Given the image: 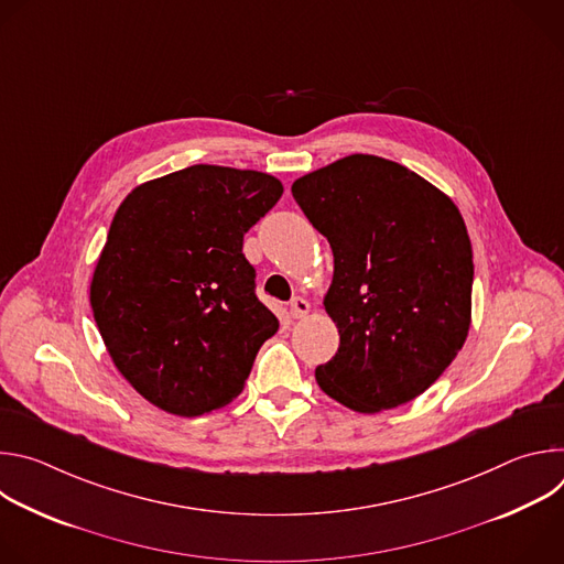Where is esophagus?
I'll use <instances>...</instances> for the list:
<instances>
[{
	"label": "esophagus",
	"mask_w": 564,
	"mask_h": 564,
	"mask_svg": "<svg viewBox=\"0 0 564 564\" xmlns=\"http://www.w3.org/2000/svg\"><path fill=\"white\" fill-rule=\"evenodd\" d=\"M290 314H292V318H303V316H307V314H310V303H307V299L294 296V299L290 301Z\"/></svg>",
	"instance_id": "esophagus-1"
}]
</instances>
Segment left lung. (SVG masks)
<instances>
[{
  "instance_id": "left-lung-1",
  "label": "left lung",
  "mask_w": 564,
  "mask_h": 564,
  "mask_svg": "<svg viewBox=\"0 0 564 564\" xmlns=\"http://www.w3.org/2000/svg\"><path fill=\"white\" fill-rule=\"evenodd\" d=\"M292 196L335 257L324 307L339 350L314 370L318 388L364 415L420 397L470 328L473 250L457 205L370 153L296 178Z\"/></svg>"
}]
</instances>
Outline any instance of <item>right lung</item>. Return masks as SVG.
Masks as SVG:
<instances>
[{"instance_id": "1", "label": "right lung", "mask_w": 564, "mask_h": 564, "mask_svg": "<svg viewBox=\"0 0 564 564\" xmlns=\"http://www.w3.org/2000/svg\"><path fill=\"white\" fill-rule=\"evenodd\" d=\"M281 194L263 172L194 165L120 203L89 299L111 361L160 411L227 406L279 330L254 294L243 236Z\"/></svg>"}]
</instances>
